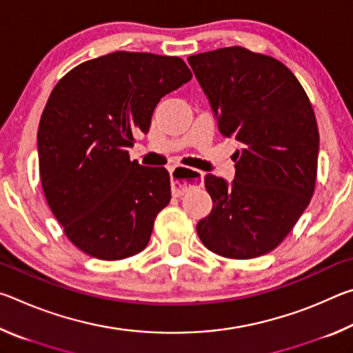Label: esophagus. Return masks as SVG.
<instances>
[{"label": "esophagus", "mask_w": 353, "mask_h": 353, "mask_svg": "<svg viewBox=\"0 0 353 353\" xmlns=\"http://www.w3.org/2000/svg\"><path fill=\"white\" fill-rule=\"evenodd\" d=\"M204 179V172L187 168V166H174L171 170V190L174 198H181L190 188L198 187Z\"/></svg>", "instance_id": "1"}]
</instances>
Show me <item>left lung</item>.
<instances>
[{
  "label": "left lung",
  "instance_id": "obj_1",
  "mask_svg": "<svg viewBox=\"0 0 353 353\" xmlns=\"http://www.w3.org/2000/svg\"><path fill=\"white\" fill-rule=\"evenodd\" d=\"M219 132L241 143L235 177L207 174L213 208L196 230L227 259H255L276 249L312 199L319 132L313 107L282 62L243 46L190 56Z\"/></svg>",
  "mask_w": 353,
  "mask_h": 353
}]
</instances>
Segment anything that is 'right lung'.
<instances>
[{"instance_id": "obj_1", "label": "right lung", "mask_w": 353, "mask_h": 353, "mask_svg": "<svg viewBox=\"0 0 353 353\" xmlns=\"http://www.w3.org/2000/svg\"><path fill=\"white\" fill-rule=\"evenodd\" d=\"M193 74L181 57L117 51L77 65L41 113L37 149L48 205L65 235L99 260L141 252L171 199L163 166L130 160L159 101Z\"/></svg>"}]
</instances>
